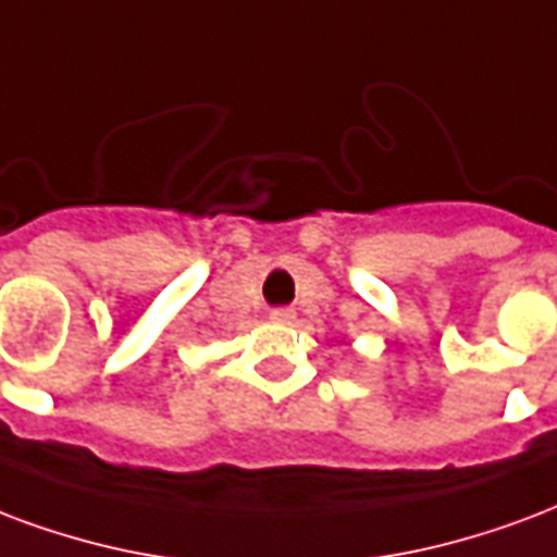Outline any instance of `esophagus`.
Instances as JSON below:
<instances>
[{
    "mask_svg": "<svg viewBox=\"0 0 557 557\" xmlns=\"http://www.w3.org/2000/svg\"><path fill=\"white\" fill-rule=\"evenodd\" d=\"M268 319L277 321V324H289V321H295V310H289V307H280V310H271Z\"/></svg>",
    "mask_w": 557,
    "mask_h": 557,
    "instance_id": "1",
    "label": "esophagus"
}]
</instances>
